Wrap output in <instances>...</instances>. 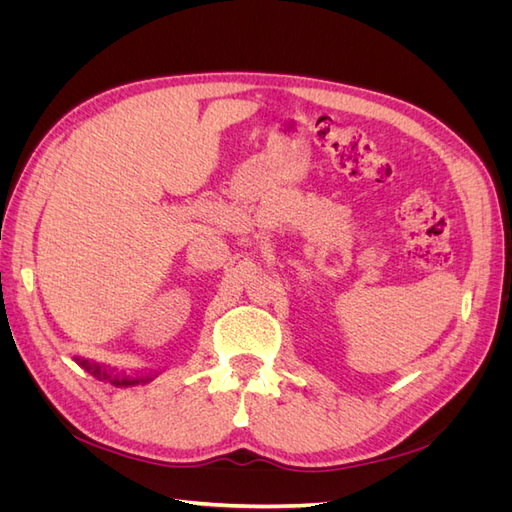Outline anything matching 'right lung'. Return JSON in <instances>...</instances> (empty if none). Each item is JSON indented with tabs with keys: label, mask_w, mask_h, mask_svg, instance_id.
Segmentation results:
<instances>
[{
	"label": "right lung",
	"mask_w": 512,
	"mask_h": 512,
	"mask_svg": "<svg viewBox=\"0 0 512 512\" xmlns=\"http://www.w3.org/2000/svg\"><path fill=\"white\" fill-rule=\"evenodd\" d=\"M74 361L79 363L85 371H89L91 376L104 380V382H111L115 386H136V384H149L153 378H156L160 371H147V374H136V376H126V374H117V371L108 369L100 363H89L85 359H79V356H74Z\"/></svg>",
	"instance_id": "add662e5"
}]
</instances>
